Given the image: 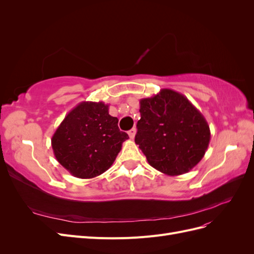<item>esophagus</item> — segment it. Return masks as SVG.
<instances>
[{
  "mask_svg": "<svg viewBox=\"0 0 254 254\" xmlns=\"http://www.w3.org/2000/svg\"><path fill=\"white\" fill-rule=\"evenodd\" d=\"M135 128H132V129H130L129 131H128V134H129V136H130V139H134V135H135Z\"/></svg>",
  "mask_w": 254,
  "mask_h": 254,
  "instance_id": "obj_1",
  "label": "esophagus"
}]
</instances>
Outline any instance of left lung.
<instances>
[{"instance_id":"8db88e82","label":"left lung","mask_w":254,"mask_h":254,"mask_svg":"<svg viewBox=\"0 0 254 254\" xmlns=\"http://www.w3.org/2000/svg\"><path fill=\"white\" fill-rule=\"evenodd\" d=\"M140 113L134 141L153 168L178 176L200 162L209 147L210 127L186 96L162 89L141 99Z\"/></svg>"}]
</instances>
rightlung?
Instances as JSON below:
<instances>
[{
  "mask_svg": "<svg viewBox=\"0 0 254 254\" xmlns=\"http://www.w3.org/2000/svg\"><path fill=\"white\" fill-rule=\"evenodd\" d=\"M103 102H81L68 112L52 136L58 162L80 179H91L109 170L129 139Z\"/></svg>",
  "mask_w": 254,
  "mask_h": 254,
  "instance_id": "obj_1",
  "label": "right lung"
}]
</instances>
